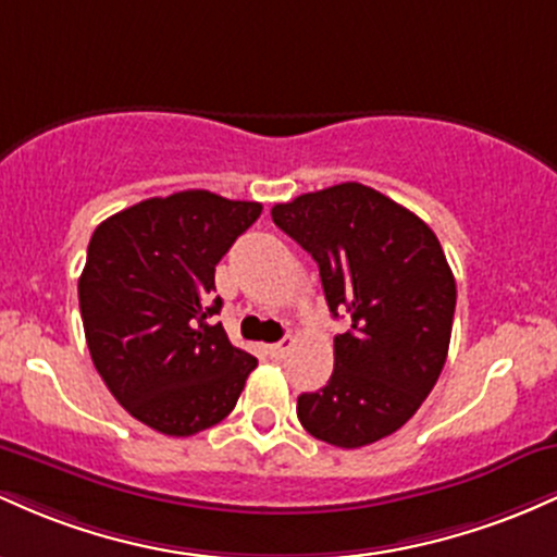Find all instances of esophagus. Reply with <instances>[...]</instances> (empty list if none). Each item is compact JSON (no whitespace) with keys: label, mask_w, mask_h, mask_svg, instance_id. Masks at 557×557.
Instances as JSON below:
<instances>
[{"label":"esophagus","mask_w":557,"mask_h":557,"mask_svg":"<svg viewBox=\"0 0 557 557\" xmlns=\"http://www.w3.org/2000/svg\"><path fill=\"white\" fill-rule=\"evenodd\" d=\"M292 347H295V339H292V336H284L276 345H268V352H271V358H284Z\"/></svg>","instance_id":"34e87169"}]
</instances>
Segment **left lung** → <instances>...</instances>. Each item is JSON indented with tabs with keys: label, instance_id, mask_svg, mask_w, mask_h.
<instances>
[{
	"label": "left lung",
	"instance_id": "left-lung-1",
	"mask_svg": "<svg viewBox=\"0 0 557 557\" xmlns=\"http://www.w3.org/2000/svg\"><path fill=\"white\" fill-rule=\"evenodd\" d=\"M271 218L318 262L331 315L349 318L334 336L329 384L297 397L299 423L345 449L395 434L447 360L458 292L440 239L355 181L273 205Z\"/></svg>",
	"mask_w": 557,
	"mask_h": 557
}]
</instances>
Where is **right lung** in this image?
Returning a JSON list of instances; mask_svg holds the SVG:
<instances>
[{"label": "right lung", "instance_id": "right-lung-1", "mask_svg": "<svg viewBox=\"0 0 557 557\" xmlns=\"http://www.w3.org/2000/svg\"><path fill=\"white\" fill-rule=\"evenodd\" d=\"M260 202L205 189L152 197L94 228L78 302L86 345L112 397L168 436L221 423L258 360L228 342L215 265Z\"/></svg>", "mask_w": 557, "mask_h": 557}]
</instances>
